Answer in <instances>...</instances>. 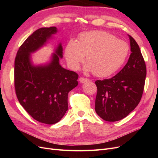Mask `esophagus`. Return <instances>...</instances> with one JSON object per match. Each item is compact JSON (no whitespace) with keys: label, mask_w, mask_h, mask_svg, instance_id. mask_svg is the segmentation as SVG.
<instances>
[{"label":"esophagus","mask_w":158,"mask_h":158,"mask_svg":"<svg viewBox=\"0 0 158 158\" xmlns=\"http://www.w3.org/2000/svg\"><path fill=\"white\" fill-rule=\"evenodd\" d=\"M79 81L80 83L82 84H84V83H85L88 82V81H89V80L88 78H83V77H80V79H79Z\"/></svg>","instance_id":"34e87169"}]
</instances>
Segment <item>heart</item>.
Instances as JSON below:
<instances>
[{
  "instance_id": "obj_1",
  "label": "heart",
  "mask_w": 158,
  "mask_h": 158,
  "mask_svg": "<svg viewBox=\"0 0 158 158\" xmlns=\"http://www.w3.org/2000/svg\"><path fill=\"white\" fill-rule=\"evenodd\" d=\"M128 52L125 41L104 31H92L80 35L77 43L70 40L65 47L64 56L73 70L78 69L85 56V72H93L98 77H107L121 67Z\"/></svg>"
}]
</instances>
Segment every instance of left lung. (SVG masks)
<instances>
[{"label": "left lung", "instance_id": "1", "mask_svg": "<svg viewBox=\"0 0 158 158\" xmlns=\"http://www.w3.org/2000/svg\"><path fill=\"white\" fill-rule=\"evenodd\" d=\"M130 40L131 54L123 69L109 79L95 81L98 88L95 110L103 120L114 122L126 117L140 102L146 67L140 47Z\"/></svg>", "mask_w": 158, "mask_h": 158}]
</instances>
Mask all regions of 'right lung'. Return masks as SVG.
I'll list each match as a JSON object with an SVG mask.
<instances>
[{
	"instance_id": "add662e5",
	"label": "right lung",
	"mask_w": 158,
	"mask_h": 158,
	"mask_svg": "<svg viewBox=\"0 0 158 158\" xmlns=\"http://www.w3.org/2000/svg\"><path fill=\"white\" fill-rule=\"evenodd\" d=\"M57 32L56 27H41L28 37L17 52L14 86L21 106L35 120L47 125L58 123L68 110V94L78 85V75L59 64V43L49 63L33 65L31 54L45 45Z\"/></svg>"
}]
</instances>
